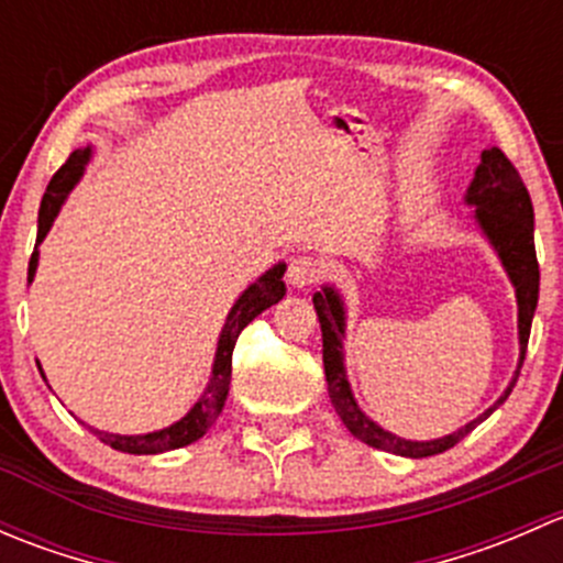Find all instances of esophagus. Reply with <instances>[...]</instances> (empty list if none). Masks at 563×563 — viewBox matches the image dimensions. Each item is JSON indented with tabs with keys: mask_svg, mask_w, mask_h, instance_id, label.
Masks as SVG:
<instances>
[{
	"mask_svg": "<svg viewBox=\"0 0 563 563\" xmlns=\"http://www.w3.org/2000/svg\"><path fill=\"white\" fill-rule=\"evenodd\" d=\"M286 277L294 288L316 286L323 277V261L313 258V255H294V258L288 261Z\"/></svg>",
	"mask_w": 563,
	"mask_h": 563,
	"instance_id": "34e87169",
	"label": "esophagus"
}]
</instances>
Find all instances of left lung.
Wrapping results in <instances>:
<instances>
[{"mask_svg": "<svg viewBox=\"0 0 563 563\" xmlns=\"http://www.w3.org/2000/svg\"><path fill=\"white\" fill-rule=\"evenodd\" d=\"M465 203L474 209V220L479 223L482 234L487 236L493 247H496L498 258H501L504 269H507L509 280L515 286V297H518V334H520V362L515 371L512 382L504 389V395L471 419L468 424L455 430V433L444 435V439L433 441H408L400 435L389 433L382 424L373 422L354 400V391L349 387L343 365V338H345V308L340 294L332 286H323L313 297L318 321H321V338H323V373H327V387L332 406L338 417L343 419L345 428L365 441L367 446L391 452L400 457H430L441 455V452L452 450L457 441H463L471 430L479 422H485L498 406L509 397L515 384H518L520 367H523L528 334H531V318L537 310L539 299V264L537 250H533V207L531 196H528L523 179H520L518 168L509 163L498 146L482 152V163L476 166L474 181H471L468 192H465Z\"/></svg>", "mask_w": 563, "mask_h": 563, "instance_id": "1", "label": "left lung"}]
</instances>
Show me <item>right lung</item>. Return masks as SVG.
Segmentation results:
<instances>
[{"mask_svg":"<svg viewBox=\"0 0 563 563\" xmlns=\"http://www.w3.org/2000/svg\"><path fill=\"white\" fill-rule=\"evenodd\" d=\"M89 155H92L89 146L87 150H76L70 157H67L65 166L51 176L48 187H45L43 203H40L37 245L45 240L51 225H54V218L59 214L67 192L76 187L78 179H81L84 166L89 163ZM35 269H37V247L30 258V283L32 277H35ZM283 272H286V264H275L269 272H264L253 286H247L245 291H242V297L236 299V305L231 308L229 318H225L223 332H220L218 351H214L212 378H209L207 389H203V395L198 397L196 406H192L179 422H174L172 428H163V430H155V433H144V435H119V433H103V430H95V433L100 435V441L111 446V450L128 452V455H161V452L179 450V446H187L192 444V441L201 439V435L212 428L214 419L220 417V411H223L225 406V397H229L231 354H234L236 338H240L242 329H245L255 316H261L266 308H272V305H277L283 297H286Z\"/></svg>","mask_w":563,"mask_h":563,"instance_id":"right-lung-1","label":"right lung"}]
</instances>
